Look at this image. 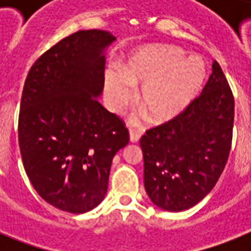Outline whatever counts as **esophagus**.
I'll return each mask as SVG.
<instances>
[{"label":"esophagus","mask_w":251,"mask_h":251,"mask_svg":"<svg viewBox=\"0 0 251 251\" xmlns=\"http://www.w3.org/2000/svg\"><path fill=\"white\" fill-rule=\"evenodd\" d=\"M139 138H141V131H137V130H130V141L133 142V143H137L139 141Z\"/></svg>","instance_id":"34e87169"}]
</instances>
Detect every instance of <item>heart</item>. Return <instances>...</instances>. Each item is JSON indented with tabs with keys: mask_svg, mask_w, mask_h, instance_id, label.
Masks as SVG:
<instances>
[{
	"mask_svg": "<svg viewBox=\"0 0 251 251\" xmlns=\"http://www.w3.org/2000/svg\"><path fill=\"white\" fill-rule=\"evenodd\" d=\"M206 69L198 57L183 58L173 47L150 45L134 50L124 73L109 69L105 94L114 110H122L134 99V87H142L139 104L155 122L169 121L186 109L198 94Z\"/></svg>",
	"mask_w": 251,
	"mask_h": 251,
	"instance_id": "heart-1",
	"label": "heart"
}]
</instances>
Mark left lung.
<instances>
[{"mask_svg":"<svg viewBox=\"0 0 251 251\" xmlns=\"http://www.w3.org/2000/svg\"><path fill=\"white\" fill-rule=\"evenodd\" d=\"M233 121V94L214 61L202 94L141 138L145 187L157 207L187 210L214 189L229 157Z\"/></svg>","mask_w":251,"mask_h":251,"instance_id":"obj_1","label":"left lung"}]
</instances>
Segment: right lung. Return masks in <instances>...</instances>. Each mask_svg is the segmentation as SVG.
<instances>
[{"label": "right lung", "instance_id": "right-lung-1", "mask_svg": "<svg viewBox=\"0 0 251 251\" xmlns=\"http://www.w3.org/2000/svg\"><path fill=\"white\" fill-rule=\"evenodd\" d=\"M116 37L82 29L31 66L22 92L18 139L29 181L56 208L83 214L106 194L112 159L129 143L117 114L94 98L104 87L102 49Z\"/></svg>", "mask_w": 251, "mask_h": 251}]
</instances>
